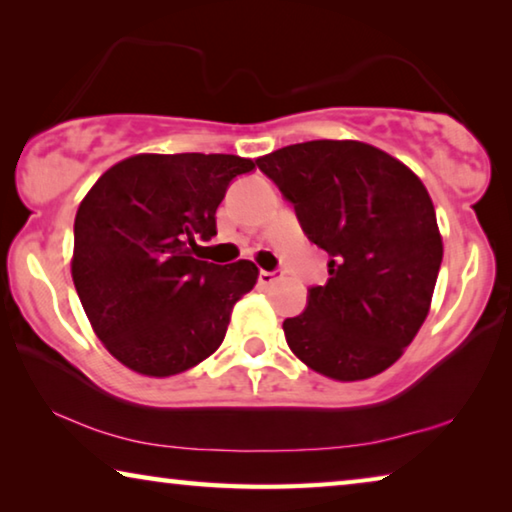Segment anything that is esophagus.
Masks as SVG:
<instances>
[{"label": "esophagus", "instance_id": "obj_1", "mask_svg": "<svg viewBox=\"0 0 512 512\" xmlns=\"http://www.w3.org/2000/svg\"><path fill=\"white\" fill-rule=\"evenodd\" d=\"M275 280H280L278 271H262V273H259V285H262V287H271Z\"/></svg>", "mask_w": 512, "mask_h": 512}]
</instances>
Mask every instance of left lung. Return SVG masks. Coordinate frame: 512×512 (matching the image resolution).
I'll use <instances>...</instances> for the list:
<instances>
[{"instance_id":"obj_1","label":"left lung","mask_w":512,"mask_h":512,"mask_svg":"<svg viewBox=\"0 0 512 512\" xmlns=\"http://www.w3.org/2000/svg\"><path fill=\"white\" fill-rule=\"evenodd\" d=\"M294 202L330 278L282 323L300 362L353 383L383 373L424 326L442 264V234L424 182L362 141H307L257 159Z\"/></svg>"}]
</instances>
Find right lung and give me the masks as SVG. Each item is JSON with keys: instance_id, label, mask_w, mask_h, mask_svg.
<instances>
[{"instance_id": "add662e5", "label": "right lung", "mask_w": 512, "mask_h": 512, "mask_svg": "<svg viewBox=\"0 0 512 512\" xmlns=\"http://www.w3.org/2000/svg\"><path fill=\"white\" fill-rule=\"evenodd\" d=\"M253 168L234 154L143 152L113 164L81 200L72 280L93 332L127 369L177 376L223 344L259 269L193 250L216 234L227 184Z\"/></svg>"}]
</instances>
